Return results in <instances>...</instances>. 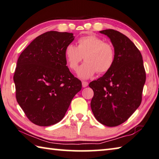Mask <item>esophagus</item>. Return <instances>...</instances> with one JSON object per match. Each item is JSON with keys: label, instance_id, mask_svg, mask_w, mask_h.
Masks as SVG:
<instances>
[{"label": "esophagus", "instance_id": "obj_1", "mask_svg": "<svg viewBox=\"0 0 159 159\" xmlns=\"http://www.w3.org/2000/svg\"><path fill=\"white\" fill-rule=\"evenodd\" d=\"M88 85V83L86 81H83L82 82V86L83 88H86Z\"/></svg>", "mask_w": 159, "mask_h": 159}]
</instances>
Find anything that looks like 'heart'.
I'll return each instance as SVG.
<instances>
[{"label": "heart", "instance_id": "b5f03b06", "mask_svg": "<svg viewBox=\"0 0 159 159\" xmlns=\"http://www.w3.org/2000/svg\"><path fill=\"white\" fill-rule=\"evenodd\" d=\"M65 58L69 68L76 71L84 57L85 62L77 71L78 76L88 79L95 73L103 74L112 67L115 60V48L111 44L94 34L78 39V46L70 44L65 48Z\"/></svg>", "mask_w": 159, "mask_h": 159}]
</instances>
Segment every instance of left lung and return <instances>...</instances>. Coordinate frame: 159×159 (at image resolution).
<instances>
[{"instance_id":"8db88e82","label":"left lung","mask_w":159,"mask_h":159,"mask_svg":"<svg viewBox=\"0 0 159 159\" xmlns=\"http://www.w3.org/2000/svg\"><path fill=\"white\" fill-rule=\"evenodd\" d=\"M99 33L111 39L115 60L111 70L89 84L94 91L90 106L98 122L111 127L125 122L140 106L146 74L142 55L127 37L112 29Z\"/></svg>"}]
</instances>
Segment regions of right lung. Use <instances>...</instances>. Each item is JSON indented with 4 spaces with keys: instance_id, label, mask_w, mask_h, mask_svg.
Here are the masks:
<instances>
[{
    "instance_id": "right-lung-1",
    "label": "right lung",
    "mask_w": 159,
    "mask_h": 159,
    "mask_svg": "<svg viewBox=\"0 0 159 159\" xmlns=\"http://www.w3.org/2000/svg\"><path fill=\"white\" fill-rule=\"evenodd\" d=\"M73 33L48 31L36 37L19 57L14 75L16 98L30 122L41 126L59 122L82 88L67 65L65 48Z\"/></svg>"
}]
</instances>
